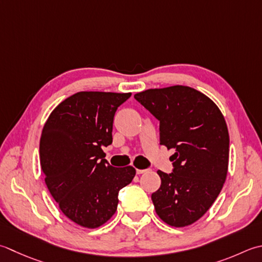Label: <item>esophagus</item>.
<instances>
[{
    "label": "esophagus",
    "instance_id": "obj_1",
    "mask_svg": "<svg viewBox=\"0 0 262 262\" xmlns=\"http://www.w3.org/2000/svg\"><path fill=\"white\" fill-rule=\"evenodd\" d=\"M145 171H147V169H136V173H137V175H141V173H144Z\"/></svg>",
    "mask_w": 262,
    "mask_h": 262
}]
</instances>
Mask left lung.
<instances>
[{"mask_svg":"<svg viewBox=\"0 0 262 262\" xmlns=\"http://www.w3.org/2000/svg\"><path fill=\"white\" fill-rule=\"evenodd\" d=\"M134 97L160 121V144L175 148L172 172L158 170L161 185L151 196L156 212L169 226H189L212 206L226 181V121L211 99L188 86L150 89Z\"/></svg>","mask_w":262,"mask_h":262,"instance_id":"obj_1","label":"left lung"}]
</instances>
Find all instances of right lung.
Listing matches in <instances>:
<instances>
[{"mask_svg": "<svg viewBox=\"0 0 262 262\" xmlns=\"http://www.w3.org/2000/svg\"><path fill=\"white\" fill-rule=\"evenodd\" d=\"M132 93L78 92L51 112L39 140L45 184L61 211L85 228L114 216L118 194L135 177L134 167L116 168L105 160L118 106Z\"/></svg>", "mask_w": 262, "mask_h": 262, "instance_id": "1", "label": "right lung"}]
</instances>
